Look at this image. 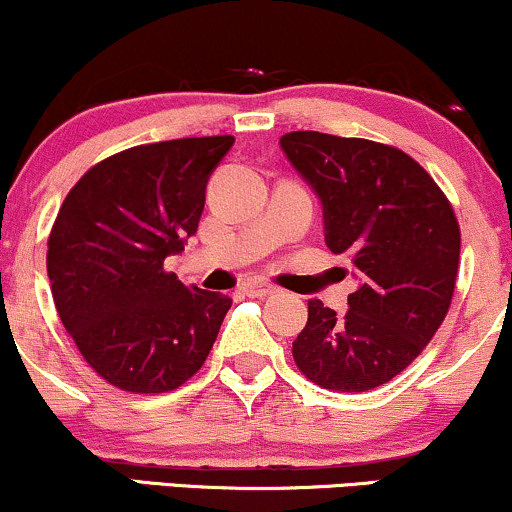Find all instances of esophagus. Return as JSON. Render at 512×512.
<instances>
[{
  "instance_id": "34e87169",
  "label": "esophagus",
  "mask_w": 512,
  "mask_h": 512,
  "mask_svg": "<svg viewBox=\"0 0 512 512\" xmlns=\"http://www.w3.org/2000/svg\"><path fill=\"white\" fill-rule=\"evenodd\" d=\"M242 292L249 294V297H268V294L275 292L273 285H266V282H258V280H249L242 285Z\"/></svg>"
}]
</instances>
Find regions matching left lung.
Listing matches in <instances>:
<instances>
[{
  "label": "left lung",
  "instance_id": "left-lung-1",
  "mask_svg": "<svg viewBox=\"0 0 512 512\" xmlns=\"http://www.w3.org/2000/svg\"><path fill=\"white\" fill-rule=\"evenodd\" d=\"M280 146L321 198L328 249L362 275L345 316L309 299L294 364L338 393L383 386L422 354L453 302L455 210L434 177L388 143L290 131Z\"/></svg>",
  "mask_w": 512,
  "mask_h": 512
}]
</instances>
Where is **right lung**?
Wrapping results in <instances>:
<instances>
[{"label": "right lung", "instance_id": "right-lung-1", "mask_svg": "<svg viewBox=\"0 0 512 512\" xmlns=\"http://www.w3.org/2000/svg\"><path fill=\"white\" fill-rule=\"evenodd\" d=\"M234 136L174 138L100 160L71 186L47 239L64 328L100 378L170 393L201 369L232 306L165 270L206 203L208 174Z\"/></svg>", "mask_w": 512, "mask_h": 512}]
</instances>
